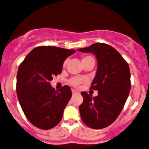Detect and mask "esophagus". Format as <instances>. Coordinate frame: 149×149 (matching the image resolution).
<instances>
[{"label":"esophagus","mask_w":149,"mask_h":149,"mask_svg":"<svg viewBox=\"0 0 149 149\" xmlns=\"http://www.w3.org/2000/svg\"><path fill=\"white\" fill-rule=\"evenodd\" d=\"M72 93H73V95H74V94H77L78 91H76V90H72Z\"/></svg>","instance_id":"esophagus-1"}]
</instances>
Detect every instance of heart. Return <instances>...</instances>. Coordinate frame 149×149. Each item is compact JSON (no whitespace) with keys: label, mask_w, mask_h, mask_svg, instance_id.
I'll use <instances>...</instances> for the list:
<instances>
[{"label":"heart","mask_w":149,"mask_h":149,"mask_svg":"<svg viewBox=\"0 0 149 149\" xmlns=\"http://www.w3.org/2000/svg\"><path fill=\"white\" fill-rule=\"evenodd\" d=\"M92 58L93 57L90 56H83L82 57V62L87 60V59H92ZM66 63H67V61H65L63 64L64 66L66 65ZM86 81H87V80H86L85 79H82V78H80V77H73L68 81V83H69L71 86H73V87H76V88H78V87H80V85H81V84L85 83Z\"/></svg>","instance_id":"1"}]
</instances>
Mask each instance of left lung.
Wrapping results in <instances>:
<instances>
[{"instance_id":"8db88e82","label":"left lung","mask_w":149,"mask_h":149,"mask_svg":"<svg viewBox=\"0 0 149 149\" xmlns=\"http://www.w3.org/2000/svg\"><path fill=\"white\" fill-rule=\"evenodd\" d=\"M79 51L95 55L98 69L90 89L98 90L94 98L82 92L79 106L82 121L90 128L101 129L112 124L123 109L131 89L130 70L120 53L105 43H94Z\"/></svg>"}]
</instances>
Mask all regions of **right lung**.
I'll return each instance as SVG.
<instances>
[{"label": "right lung", "mask_w": 149, "mask_h": 149, "mask_svg": "<svg viewBox=\"0 0 149 149\" xmlns=\"http://www.w3.org/2000/svg\"><path fill=\"white\" fill-rule=\"evenodd\" d=\"M75 50L39 46L26 56L18 68L16 91L25 115L30 123L47 130L61 121L72 96L70 87L59 92L50 84L53 76L62 73L63 62Z\"/></svg>", "instance_id": "obj_1"}]
</instances>
